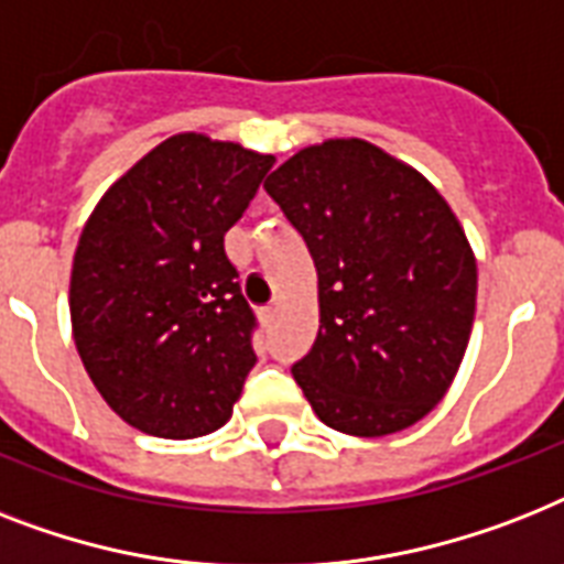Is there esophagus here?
Segmentation results:
<instances>
[{
    "instance_id": "34e87169",
    "label": "esophagus",
    "mask_w": 564,
    "mask_h": 564,
    "mask_svg": "<svg viewBox=\"0 0 564 564\" xmlns=\"http://www.w3.org/2000/svg\"><path fill=\"white\" fill-rule=\"evenodd\" d=\"M274 318H278V306H267V310L260 313V322L267 324V327H272Z\"/></svg>"
}]
</instances>
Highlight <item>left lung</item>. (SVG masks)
Returning a JSON list of instances; mask_svg holds the SVG:
<instances>
[{
    "label": "left lung",
    "mask_w": 564,
    "mask_h": 564,
    "mask_svg": "<svg viewBox=\"0 0 564 564\" xmlns=\"http://www.w3.org/2000/svg\"><path fill=\"white\" fill-rule=\"evenodd\" d=\"M318 272V336L292 368L324 425L382 437L446 397L475 322L478 263L455 210L365 139L297 150L267 178Z\"/></svg>",
    "instance_id": "1"
}]
</instances>
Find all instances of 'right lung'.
Instances as JSON below:
<instances>
[{
    "instance_id": "1",
    "label": "right lung",
    "mask_w": 564,
    "mask_h": 564,
    "mask_svg": "<svg viewBox=\"0 0 564 564\" xmlns=\"http://www.w3.org/2000/svg\"><path fill=\"white\" fill-rule=\"evenodd\" d=\"M274 155L178 132L132 164L77 240L72 336L107 405L153 437L228 423L254 368V313L223 237Z\"/></svg>"
}]
</instances>
